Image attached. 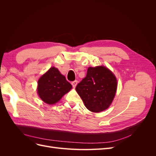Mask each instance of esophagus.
<instances>
[{"label": "esophagus", "mask_w": 156, "mask_h": 156, "mask_svg": "<svg viewBox=\"0 0 156 156\" xmlns=\"http://www.w3.org/2000/svg\"><path fill=\"white\" fill-rule=\"evenodd\" d=\"M77 83H78V81H77V80H75V81H72V86H73V87H76V85L77 84Z\"/></svg>", "instance_id": "1"}]
</instances>
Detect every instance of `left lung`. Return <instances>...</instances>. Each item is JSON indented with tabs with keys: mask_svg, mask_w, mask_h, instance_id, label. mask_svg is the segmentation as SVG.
Returning a JSON list of instances; mask_svg holds the SVG:
<instances>
[{
	"mask_svg": "<svg viewBox=\"0 0 156 156\" xmlns=\"http://www.w3.org/2000/svg\"><path fill=\"white\" fill-rule=\"evenodd\" d=\"M116 88L115 75L104 66H97L88 68L86 77L75 90L89 111L99 112L111 104Z\"/></svg>",
	"mask_w": 156,
	"mask_h": 156,
	"instance_id": "obj_1",
	"label": "left lung"
}]
</instances>
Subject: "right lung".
<instances>
[{
	"mask_svg": "<svg viewBox=\"0 0 156 156\" xmlns=\"http://www.w3.org/2000/svg\"><path fill=\"white\" fill-rule=\"evenodd\" d=\"M37 83V94L41 100L49 105L58 102L72 88L64 75L54 67L42 75Z\"/></svg>",
	"mask_w": 156,
	"mask_h": 156,
	"instance_id": "add662e5",
	"label": "right lung"
}]
</instances>
